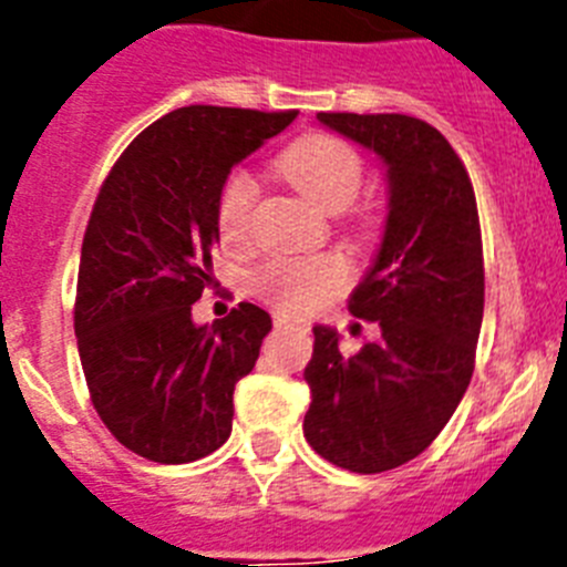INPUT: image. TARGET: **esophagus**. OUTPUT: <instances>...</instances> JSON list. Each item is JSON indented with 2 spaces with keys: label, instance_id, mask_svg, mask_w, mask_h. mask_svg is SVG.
<instances>
[{
  "label": "esophagus",
  "instance_id": "1",
  "mask_svg": "<svg viewBox=\"0 0 567 567\" xmlns=\"http://www.w3.org/2000/svg\"><path fill=\"white\" fill-rule=\"evenodd\" d=\"M292 327H298V323L289 320L287 315H275V329H292Z\"/></svg>",
  "mask_w": 567,
  "mask_h": 567
}]
</instances>
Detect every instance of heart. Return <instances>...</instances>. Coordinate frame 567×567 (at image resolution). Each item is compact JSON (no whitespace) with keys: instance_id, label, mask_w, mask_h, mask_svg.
<instances>
[{"instance_id":"1","label":"heart","mask_w":567,"mask_h":567,"mask_svg":"<svg viewBox=\"0 0 567 567\" xmlns=\"http://www.w3.org/2000/svg\"><path fill=\"white\" fill-rule=\"evenodd\" d=\"M278 173L327 213H340L358 198L363 184V158L349 142L332 133H307L295 138L275 162ZM258 187L252 175L235 169L224 178L215 224L227 249H244L252 238V213ZM358 224H369L360 213ZM352 280L349 264L338 255L315 258H272L255 275V292L289 315H312L327 307L334 295L343 292Z\"/></svg>"}]
</instances>
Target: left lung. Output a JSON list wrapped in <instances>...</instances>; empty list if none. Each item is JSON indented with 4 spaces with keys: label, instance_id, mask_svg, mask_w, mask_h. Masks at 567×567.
Wrapping results in <instances>:
<instances>
[{
    "label": "left lung",
    "instance_id": "left-lung-1",
    "mask_svg": "<svg viewBox=\"0 0 567 567\" xmlns=\"http://www.w3.org/2000/svg\"><path fill=\"white\" fill-rule=\"evenodd\" d=\"M374 150L389 175V218L349 312L380 338L346 358L338 332L315 327L303 437L354 474L398 468L434 443L474 372L485 269L474 187L445 135L400 113H318Z\"/></svg>",
    "mask_w": 567,
    "mask_h": 567
}]
</instances>
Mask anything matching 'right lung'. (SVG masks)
Returning a JSON list of instances; mask_svg holds the SVG:
<instances>
[{"mask_svg": "<svg viewBox=\"0 0 567 567\" xmlns=\"http://www.w3.org/2000/svg\"><path fill=\"white\" fill-rule=\"evenodd\" d=\"M295 115L178 107L135 135L99 189L73 323L93 409L138 457L193 463L233 432L235 383L252 372L272 318L238 303L195 327L193 303L215 284L224 178Z\"/></svg>", "mask_w": 567, "mask_h": 567, "instance_id": "right-lung-1", "label": "right lung"}]
</instances>
